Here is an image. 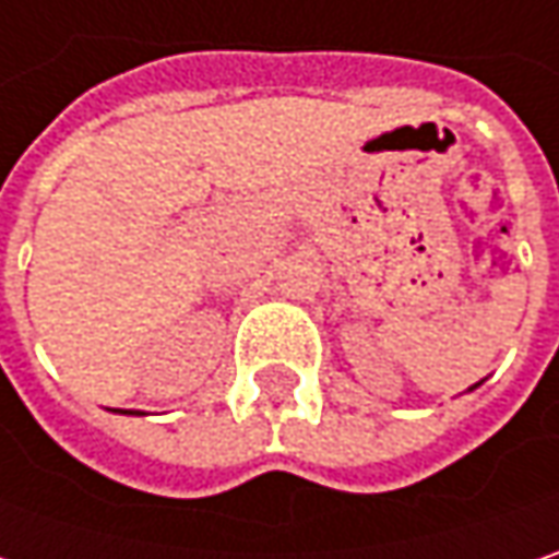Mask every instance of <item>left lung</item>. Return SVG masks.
I'll return each instance as SVG.
<instances>
[{
	"mask_svg": "<svg viewBox=\"0 0 559 559\" xmlns=\"http://www.w3.org/2000/svg\"><path fill=\"white\" fill-rule=\"evenodd\" d=\"M478 384H481V381H478ZM478 384H473V388H469V391H475V388H478Z\"/></svg>",
	"mask_w": 559,
	"mask_h": 559,
	"instance_id": "8db88e82",
	"label": "left lung"
}]
</instances>
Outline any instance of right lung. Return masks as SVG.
<instances>
[{
  "mask_svg": "<svg viewBox=\"0 0 559 559\" xmlns=\"http://www.w3.org/2000/svg\"><path fill=\"white\" fill-rule=\"evenodd\" d=\"M124 413H131V416H143V413H136V409H124Z\"/></svg>",
  "mask_w": 559,
  "mask_h": 559,
  "instance_id": "obj_1",
  "label": "right lung"
}]
</instances>
